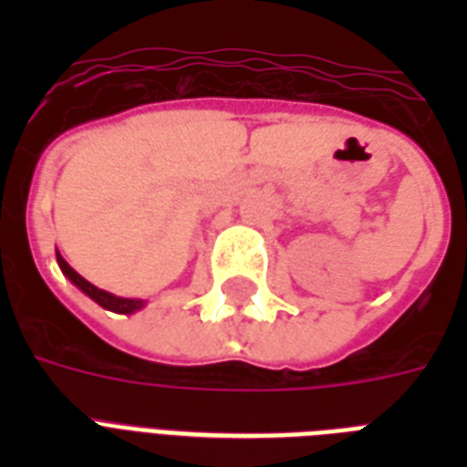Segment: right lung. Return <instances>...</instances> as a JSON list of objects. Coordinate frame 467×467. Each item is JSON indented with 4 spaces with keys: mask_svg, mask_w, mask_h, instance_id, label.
I'll return each mask as SVG.
<instances>
[{
    "mask_svg": "<svg viewBox=\"0 0 467 467\" xmlns=\"http://www.w3.org/2000/svg\"><path fill=\"white\" fill-rule=\"evenodd\" d=\"M57 264H60L62 274L72 281V284L77 285V288H82L87 296H89L91 300H97L99 306L106 307V310H113V312H123V315H128V312H135L140 310L142 307V300H130V298H116V296H111V293L101 291V288H97V285H91L87 278H82L79 274H77L72 266H69L65 259L60 256V252H57Z\"/></svg>",
    "mask_w": 467,
    "mask_h": 467,
    "instance_id": "add662e5",
    "label": "right lung"
}]
</instances>
